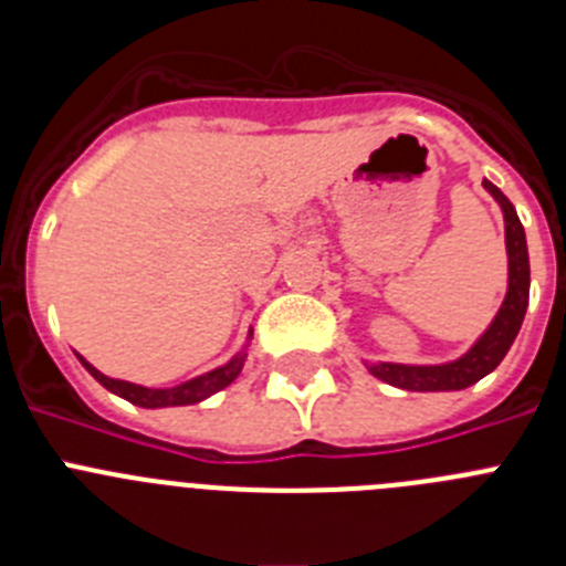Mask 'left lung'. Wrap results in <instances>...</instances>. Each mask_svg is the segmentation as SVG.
<instances>
[{"label":"left lung","mask_w":566,"mask_h":566,"mask_svg":"<svg viewBox=\"0 0 566 566\" xmlns=\"http://www.w3.org/2000/svg\"><path fill=\"white\" fill-rule=\"evenodd\" d=\"M493 198L499 201L504 212V240H507V263H510V280L507 294L499 308L496 319L490 323L488 332L476 339V345L470 348L464 357L457 363L444 365H394V363H374L368 365V371L377 379L388 385H397L405 391H462L468 385L479 382L488 377L493 368L504 359L510 352V345L516 339L518 328H522L524 312H527L530 300V258H527V240H524V227L518 221L516 207L504 198L499 187L484 181Z\"/></svg>","instance_id":"1"}]
</instances>
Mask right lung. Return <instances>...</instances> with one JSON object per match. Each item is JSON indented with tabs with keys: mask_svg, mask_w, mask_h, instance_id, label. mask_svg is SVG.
I'll list each match as a JSON object with an SVG mask.
<instances>
[{
	"mask_svg": "<svg viewBox=\"0 0 566 566\" xmlns=\"http://www.w3.org/2000/svg\"><path fill=\"white\" fill-rule=\"evenodd\" d=\"M78 359H82L84 368H87V371L93 374V377H96L98 382L107 388V391L118 394V397H124L127 402L142 405V408H169V405L201 402V399L212 397L214 391L227 388L229 382H234V379H238L247 354H238V357H232L227 365H221V368H214V371H209V374H201V377L189 379V382L175 385V388H144V385H133V382H124V379L104 377V374L96 371V368H93L87 359L84 357H78Z\"/></svg>",
	"mask_w": 566,
	"mask_h": 566,
	"instance_id": "1",
	"label": "right lung"
}]
</instances>
